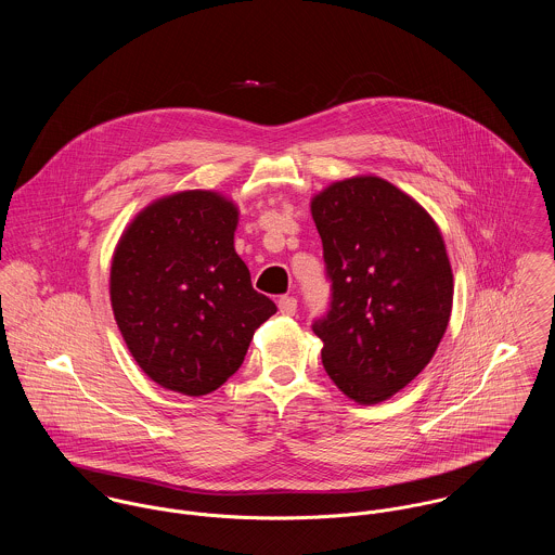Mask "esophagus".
Here are the masks:
<instances>
[{
  "instance_id": "34e87169",
  "label": "esophagus",
  "mask_w": 555,
  "mask_h": 555,
  "mask_svg": "<svg viewBox=\"0 0 555 555\" xmlns=\"http://www.w3.org/2000/svg\"><path fill=\"white\" fill-rule=\"evenodd\" d=\"M278 308H280V314L293 317L297 312V299L295 297H280Z\"/></svg>"
}]
</instances>
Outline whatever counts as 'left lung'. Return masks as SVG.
Wrapping results in <instances>:
<instances>
[{"mask_svg": "<svg viewBox=\"0 0 555 555\" xmlns=\"http://www.w3.org/2000/svg\"><path fill=\"white\" fill-rule=\"evenodd\" d=\"M333 301L314 322L335 387L374 405L431 361L453 310V269L436 220L378 175H354L310 201Z\"/></svg>", "mask_w": 555, "mask_h": 555, "instance_id": "left-lung-1", "label": "left lung"}]
</instances>
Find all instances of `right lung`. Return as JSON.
Wrapping results in <instances>:
<instances>
[{
    "instance_id": "1",
    "label": "right lung",
    "mask_w": 555,
    "mask_h": 555,
    "mask_svg": "<svg viewBox=\"0 0 555 555\" xmlns=\"http://www.w3.org/2000/svg\"><path fill=\"white\" fill-rule=\"evenodd\" d=\"M237 203L216 190L152 201L111 260L113 317L139 367L162 389L207 396L245 359L275 304L251 288L235 251Z\"/></svg>"
}]
</instances>
